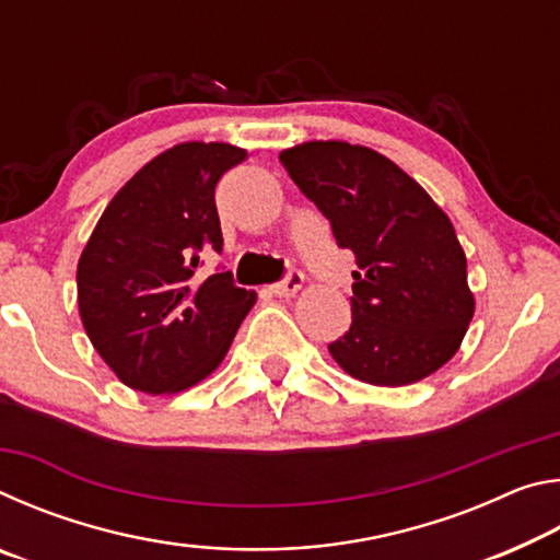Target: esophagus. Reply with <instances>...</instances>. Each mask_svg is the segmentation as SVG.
<instances>
[{
    "instance_id": "obj_1",
    "label": "esophagus",
    "mask_w": 560,
    "mask_h": 560,
    "mask_svg": "<svg viewBox=\"0 0 560 560\" xmlns=\"http://www.w3.org/2000/svg\"><path fill=\"white\" fill-rule=\"evenodd\" d=\"M301 287H303V273L291 269V271L287 273V279L279 281V283H271L269 291L273 293V296H279V299H289V296H293V293H296Z\"/></svg>"
}]
</instances>
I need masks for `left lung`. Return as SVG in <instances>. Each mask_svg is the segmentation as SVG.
Returning a JSON list of instances; mask_svg holds the SVG:
<instances>
[{
	"instance_id": "obj_1",
	"label": "left lung",
	"mask_w": 560,
	"mask_h": 560,
	"mask_svg": "<svg viewBox=\"0 0 560 560\" xmlns=\"http://www.w3.org/2000/svg\"><path fill=\"white\" fill-rule=\"evenodd\" d=\"M340 249L355 254L350 328L328 346L355 381L400 387L457 353L474 316L467 257L450 217L393 160L343 140L281 150Z\"/></svg>"
}]
</instances>
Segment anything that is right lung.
<instances>
[{
    "label": "right lung",
    "mask_w": 560,
    "mask_h": 560,
    "mask_svg": "<svg viewBox=\"0 0 560 560\" xmlns=\"http://www.w3.org/2000/svg\"><path fill=\"white\" fill-rule=\"evenodd\" d=\"M246 150L179 143L132 175L81 252L79 314L93 348L132 390L170 395L222 363L257 301L232 273L197 279L205 252H222L214 187Z\"/></svg>",
    "instance_id": "obj_1"
}]
</instances>
